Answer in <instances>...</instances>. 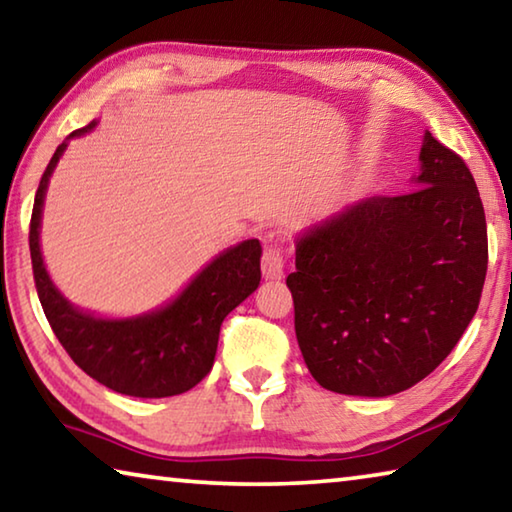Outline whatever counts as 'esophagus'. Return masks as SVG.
I'll list each match as a JSON object with an SVG mask.
<instances>
[{
	"mask_svg": "<svg viewBox=\"0 0 512 512\" xmlns=\"http://www.w3.org/2000/svg\"><path fill=\"white\" fill-rule=\"evenodd\" d=\"M262 273H264L266 280H282V277H284V250H282V246L271 244V246L264 248Z\"/></svg>",
	"mask_w": 512,
	"mask_h": 512,
	"instance_id": "obj_1",
	"label": "esophagus"
}]
</instances>
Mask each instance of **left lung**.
<instances>
[{"mask_svg": "<svg viewBox=\"0 0 512 512\" xmlns=\"http://www.w3.org/2000/svg\"><path fill=\"white\" fill-rule=\"evenodd\" d=\"M418 189L372 196L296 244L287 287L296 336L320 386L406 391L454 350L479 309L488 228L463 158L424 133Z\"/></svg>", "mask_w": 512, "mask_h": 512, "instance_id": "1", "label": "left lung"}]
</instances>
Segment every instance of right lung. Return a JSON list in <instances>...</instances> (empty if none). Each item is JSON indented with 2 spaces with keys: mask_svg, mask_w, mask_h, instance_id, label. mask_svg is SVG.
Listing matches in <instances>:
<instances>
[{
  "mask_svg": "<svg viewBox=\"0 0 512 512\" xmlns=\"http://www.w3.org/2000/svg\"><path fill=\"white\" fill-rule=\"evenodd\" d=\"M94 124L97 121H90L69 137L92 131ZM65 146V142L58 146L42 173L29 225L33 280L49 325L76 366L115 393L131 397L187 393L212 370L223 318L259 287L262 246L257 239H248L228 248L171 305L146 316L108 320L83 314L60 296L40 255L42 201Z\"/></svg>",
  "mask_w": 512,
  "mask_h": 512,
  "instance_id": "right-lung-1",
  "label": "right lung"
}]
</instances>
